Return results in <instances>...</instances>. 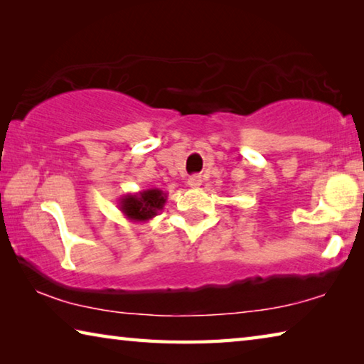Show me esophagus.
Returning <instances> with one entry per match:
<instances>
[{"label": "esophagus", "instance_id": "1", "mask_svg": "<svg viewBox=\"0 0 364 364\" xmlns=\"http://www.w3.org/2000/svg\"><path fill=\"white\" fill-rule=\"evenodd\" d=\"M201 186V177L200 176H192L188 178V187H192V188H196V187H200Z\"/></svg>", "mask_w": 364, "mask_h": 364}]
</instances>
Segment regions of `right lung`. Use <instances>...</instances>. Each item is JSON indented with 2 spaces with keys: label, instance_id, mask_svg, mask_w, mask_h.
<instances>
[{
  "label": "right lung",
  "instance_id": "add662e5",
  "mask_svg": "<svg viewBox=\"0 0 364 364\" xmlns=\"http://www.w3.org/2000/svg\"><path fill=\"white\" fill-rule=\"evenodd\" d=\"M166 200H168V195L163 190L149 188L119 196L118 208L126 219H129L134 224H144L158 215L164 208Z\"/></svg>",
  "mask_w": 364,
  "mask_h": 364
}]
</instances>
